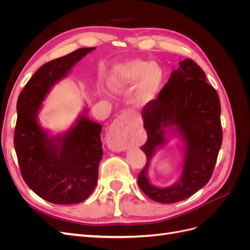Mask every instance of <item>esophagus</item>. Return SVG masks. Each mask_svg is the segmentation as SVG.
<instances>
[{"label": "esophagus", "mask_w": 250, "mask_h": 250, "mask_svg": "<svg viewBox=\"0 0 250 250\" xmlns=\"http://www.w3.org/2000/svg\"><path fill=\"white\" fill-rule=\"evenodd\" d=\"M124 124L125 118L122 115L115 120L107 132V145L113 151H124L127 149Z\"/></svg>", "instance_id": "esophagus-1"}]
</instances>
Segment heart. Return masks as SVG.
<instances>
[{
  "mask_svg": "<svg viewBox=\"0 0 250 250\" xmlns=\"http://www.w3.org/2000/svg\"><path fill=\"white\" fill-rule=\"evenodd\" d=\"M163 81V70L155 62L133 59L115 66L111 76V85L123 89L138 82L137 96L141 103H148L154 98Z\"/></svg>",
  "mask_w": 250,
  "mask_h": 250,
  "instance_id": "1",
  "label": "heart"
}]
</instances>
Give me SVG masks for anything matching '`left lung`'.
<instances>
[{
	"label": "left lung",
	"mask_w": 250,
	"mask_h": 250,
	"mask_svg": "<svg viewBox=\"0 0 250 250\" xmlns=\"http://www.w3.org/2000/svg\"><path fill=\"white\" fill-rule=\"evenodd\" d=\"M220 113V99L207 82L206 73L190 58L180 62L157 99L149 101L142 111L148 139L141 149L147 163L138 184L149 198L161 203L178 202L208 183L222 145ZM171 129L184 143L183 171L174 185L157 188L150 185L146 172L150 158L167 143L165 134Z\"/></svg>",
	"instance_id": "1"
}]
</instances>
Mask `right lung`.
Masks as SVG:
<instances>
[{"label": "right lung", "instance_id": "right-lung-1", "mask_svg": "<svg viewBox=\"0 0 250 250\" xmlns=\"http://www.w3.org/2000/svg\"><path fill=\"white\" fill-rule=\"evenodd\" d=\"M95 49H78L44 63L18 99L14 148L21 176L35 194L52 203L84 201L98 183V168L103 156L102 126L86 117L87 109L69 130L56 137L44 130L37 119L52 86Z\"/></svg>", "mask_w": 250, "mask_h": 250}]
</instances>
